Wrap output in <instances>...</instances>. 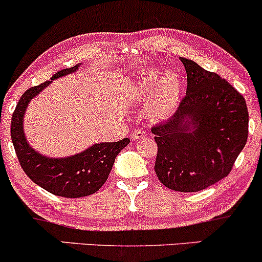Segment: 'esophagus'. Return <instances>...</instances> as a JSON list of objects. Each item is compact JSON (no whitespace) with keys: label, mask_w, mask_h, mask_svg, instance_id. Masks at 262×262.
Masks as SVG:
<instances>
[{"label":"esophagus","mask_w":262,"mask_h":262,"mask_svg":"<svg viewBox=\"0 0 262 262\" xmlns=\"http://www.w3.org/2000/svg\"><path fill=\"white\" fill-rule=\"evenodd\" d=\"M146 136V133L143 129H137L133 134H132V139L137 140V139H143Z\"/></svg>","instance_id":"esophagus-1"}]
</instances>
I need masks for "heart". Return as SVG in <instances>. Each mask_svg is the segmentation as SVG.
<instances>
[{
	"instance_id": "1",
	"label": "heart",
	"mask_w": 262,
	"mask_h": 262,
	"mask_svg": "<svg viewBox=\"0 0 262 262\" xmlns=\"http://www.w3.org/2000/svg\"><path fill=\"white\" fill-rule=\"evenodd\" d=\"M132 97L136 100H145L146 112L155 120L171 117L180 103L183 92L182 78L173 71L163 72L160 68H146L129 83Z\"/></svg>"
}]
</instances>
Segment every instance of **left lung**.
Segmentation results:
<instances>
[{
  "label": "left lung",
  "instance_id": "obj_1",
  "mask_svg": "<svg viewBox=\"0 0 262 262\" xmlns=\"http://www.w3.org/2000/svg\"><path fill=\"white\" fill-rule=\"evenodd\" d=\"M186 96L174 117L151 128L158 144L155 173L166 188L192 192L228 177L248 140L244 97L219 74L180 57Z\"/></svg>",
  "mask_w": 262,
  "mask_h": 262
}]
</instances>
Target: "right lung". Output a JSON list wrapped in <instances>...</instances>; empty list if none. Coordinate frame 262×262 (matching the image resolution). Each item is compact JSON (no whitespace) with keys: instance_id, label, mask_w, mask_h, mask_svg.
<instances>
[{"instance_id":"add662e5","label":"right lung","mask_w":262,"mask_h":262,"mask_svg":"<svg viewBox=\"0 0 262 262\" xmlns=\"http://www.w3.org/2000/svg\"><path fill=\"white\" fill-rule=\"evenodd\" d=\"M79 67L80 63L57 72L51 80L27 89L17 103L11 122V138L25 173L45 190L64 198H82L98 191L107 182L117 155L130 142L124 138L116 143H97L64 158L47 157L30 145L24 129L25 113L30 102L54 79L74 73Z\"/></svg>"}]
</instances>
